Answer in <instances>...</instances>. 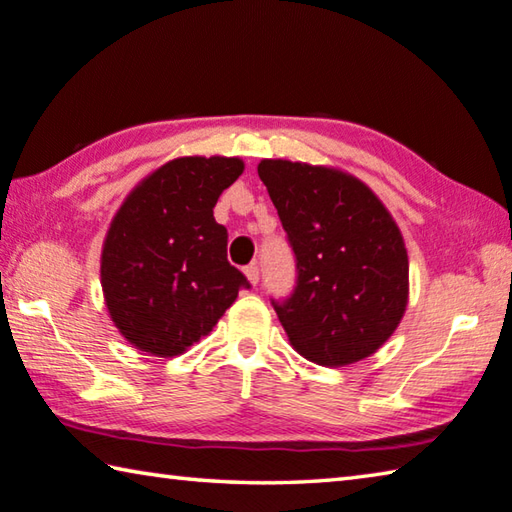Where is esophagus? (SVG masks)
Instances as JSON below:
<instances>
[{
	"mask_svg": "<svg viewBox=\"0 0 512 512\" xmlns=\"http://www.w3.org/2000/svg\"><path fill=\"white\" fill-rule=\"evenodd\" d=\"M244 273H246V277H248V282L253 284V286L259 282V268H257V264H250V266H246V268H244Z\"/></svg>",
	"mask_w": 512,
	"mask_h": 512,
	"instance_id": "obj_1",
	"label": "esophagus"
}]
</instances>
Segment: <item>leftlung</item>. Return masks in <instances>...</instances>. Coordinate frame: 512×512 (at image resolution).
Here are the masks:
<instances>
[{
	"mask_svg": "<svg viewBox=\"0 0 512 512\" xmlns=\"http://www.w3.org/2000/svg\"><path fill=\"white\" fill-rule=\"evenodd\" d=\"M257 174L295 253L293 293L273 300L293 349L324 367L376 353L410 293L396 221L365 183L333 167L264 159Z\"/></svg>",
	"mask_w": 512,
	"mask_h": 512,
	"instance_id": "8db88e82",
	"label": "left lung"
}]
</instances>
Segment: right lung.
<instances>
[{"label": "right lung", "mask_w": 512, "mask_h": 512, "mask_svg": "<svg viewBox=\"0 0 512 512\" xmlns=\"http://www.w3.org/2000/svg\"><path fill=\"white\" fill-rule=\"evenodd\" d=\"M244 161L183 156L127 194L111 219L100 257L107 311L129 345L179 356L248 288L228 262V230L212 208L239 179Z\"/></svg>", "instance_id": "add662e5"}]
</instances>
